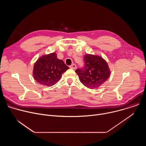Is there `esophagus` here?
Instances as JSON below:
<instances>
[{
    "label": "esophagus",
    "mask_w": 146,
    "mask_h": 146,
    "mask_svg": "<svg viewBox=\"0 0 146 146\" xmlns=\"http://www.w3.org/2000/svg\"><path fill=\"white\" fill-rule=\"evenodd\" d=\"M70 68L72 69H75L77 68V66L76 65V64H73L71 66H70Z\"/></svg>",
    "instance_id": "34e87169"
}]
</instances>
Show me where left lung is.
Masks as SVG:
<instances>
[{
  "mask_svg": "<svg viewBox=\"0 0 146 146\" xmlns=\"http://www.w3.org/2000/svg\"><path fill=\"white\" fill-rule=\"evenodd\" d=\"M84 59V68L77 69L75 72L83 85L90 89L98 88L110 76L108 62L99 55L90 54L85 55Z\"/></svg>",
  "mask_w": 146,
  "mask_h": 146,
  "instance_id": "obj_1",
  "label": "left lung"
}]
</instances>
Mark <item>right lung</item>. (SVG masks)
I'll list each match as a JSON object with an SVG mask.
<instances>
[{
    "label": "right lung",
    "instance_id": "obj_1",
    "mask_svg": "<svg viewBox=\"0 0 146 146\" xmlns=\"http://www.w3.org/2000/svg\"><path fill=\"white\" fill-rule=\"evenodd\" d=\"M69 68L57 58L55 52L41 56L35 63L33 76L39 84L51 87L60 79L62 74Z\"/></svg>",
    "mask_w": 146,
    "mask_h": 146
}]
</instances>
